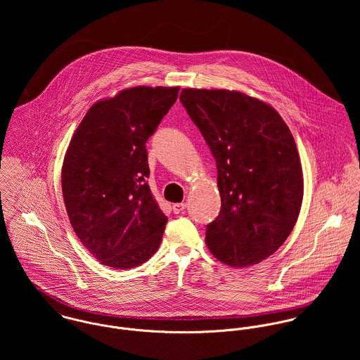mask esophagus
Returning a JSON list of instances; mask_svg holds the SVG:
<instances>
[{
  "mask_svg": "<svg viewBox=\"0 0 360 360\" xmlns=\"http://www.w3.org/2000/svg\"><path fill=\"white\" fill-rule=\"evenodd\" d=\"M173 212L174 213H181V212H184V209L187 207V204L186 202H180V204H173Z\"/></svg>",
  "mask_w": 360,
  "mask_h": 360,
  "instance_id": "1",
  "label": "esophagus"
}]
</instances>
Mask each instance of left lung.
Instances as JSON below:
<instances>
[{
    "label": "left lung",
    "mask_w": 360,
    "mask_h": 360,
    "mask_svg": "<svg viewBox=\"0 0 360 360\" xmlns=\"http://www.w3.org/2000/svg\"><path fill=\"white\" fill-rule=\"evenodd\" d=\"M180 101L216 160L221 207L206 245L229 266L257 264L284 244L301 210L294 137L274 108L240 91L184 89Z\"/></svg>",
    "instance_id": "1"
}]
</instances>
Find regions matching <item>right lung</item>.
Masks as SVG:
<instances>
[{"mask_svg":"<svg viewBox=\"0 0 360 360\" xmlns=\"http://www.w3.org/2000/svg\"><path fill=\"white\" fill-rule=\"evenodd\" d=\"M179 90H123L94 103L72 137L62 166L63 201L76 236L105 266L136 267L160 245L167 217L146 181V143Z\"/></svg>","mask_w":360,"mask_h":360,"instance_id":"add662e5","label":"right lung"}]
</instances>
